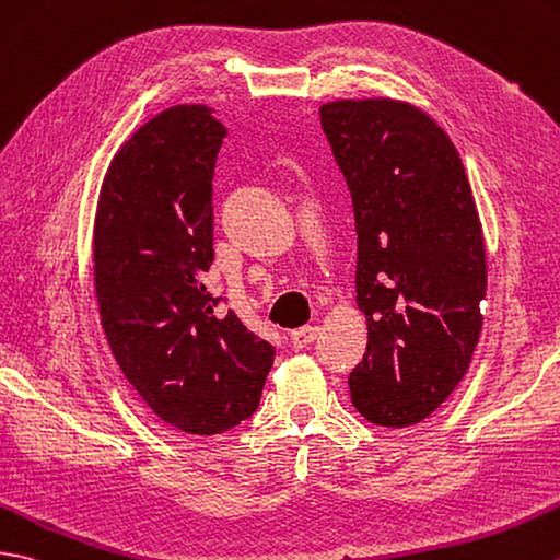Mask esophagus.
<instances>
[{"instance_id": "obj_1", "label": "esophagus", "mask_w": 560, "mask_h": 560, "mask_svg": "<svg viewBox=\"0 0 560 560\" xmlns=\"http://www.w3.org/2000/svg\"><path fill=\"white\" fill-rule=\"evenodd\" d=\"M319 336V327H303V329H295L291 334V343L293 348H307L312 341H315Z\"/></svg>"}]
</instances>
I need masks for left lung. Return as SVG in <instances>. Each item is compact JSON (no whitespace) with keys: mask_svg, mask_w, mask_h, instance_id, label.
<instances>
[{"mask_svg":"<svg viewBox=\"0 0 560 560\" xmlns=\"http://www.w3.org/2000/svg\"><path fill=\"white\" fill-rule=\"evenodd\" d=\"M319 114L353 198L355 303L368 322L350 398L374 424L412 427L456 392L482 331L475 195L456 145L415 104L334 100Z\"/></svg>","mask_w":560,"mask_h":560,"instance_id":"8db88e82","label":"left lung"}]
</instances>
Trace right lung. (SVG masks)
Wrapping results in <instances>:
<instances>
[{
    "instance_id": "obj_1",
    "label": "right lung",
    "mask_w": 560,
    "mask_h": 560,
    "mask_svg": "<svg viewBox=\"0 0 560 560\" xmlns=\"http://www.w3.org/2000/svg\"><path fill=\"white\" fill-rule=\"evenodd\" d=\"M207 104L142 124L104 174L93 269L100 322L126 380L186 434L229 432L257 410L275 348L219 312L202 275L212 250V176L226 126Z\"/></svg>"
}]
</instances>
